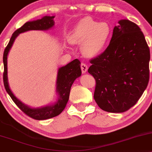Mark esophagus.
<instances>
[{
    "label": "esophagus",
    "mask_w": 152,
    "mask_h": 152,
    "mask_svg": "<svg viewBox=\"0 0 152 152\" xmlns=\"http://www.w3.org/2000/svg\"><path fill=\"white\" fill-rule=\"evenodd\" d=\"M80 67H81V70H82L83 73H86L88 70V65L86 64V63H81L80 64Z\"/></svg>",
    "instance_id": "1"
}]
</instances>
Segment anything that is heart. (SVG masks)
Masks as SVG:
<instances>
[{
	"label": "heart",
	"mask_w": 152,
	"mask_h": 152,
	"mask_svg": "<svg viewBox=\"0 0 152 152\" xmlns=\"http://www.w3.org/2000/svg\"><path fill=\"white\" fill-rule=\"evenodd\" d=\"M112 36V28L106 22H98L91 17H85L76 24L71 35V41L83 43L86 56H94L106 48Z\"/></svg>",
	"instance_id": "heart-1"
}]
</instances>
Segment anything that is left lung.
<instances>
[{
	"instance_id": "8db88e82",
	"label": "left lung",
	"mask_w": 152,
	"mask_h": 152,
	"mask_svg": "<svg viewBox=\"0 0 152 152\" xmlns=\"http://www.w3.org/2000/svg\"><path fill=\"white\" fill-rule=\"evenodd\" d=\"M150 50L136 24L122 19L110 43L90 61L88 72L96 80L94 99L104 111L121 113L136 104L149 80Z\"/></svg>"
}]
</instances>
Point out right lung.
I'll return each instance as SVG.
<instances>
[{
	"mask_svg": "<svg viewBox=\"0 0 152 152\" xmlns=\"http://www.w3.org/2000/svg\"><path fill=\"white\" fill-rule=\"evenodd\" d=\"M54 17H48L45 16L41 19H37L33 22H27L20 28L17 29L13 33L9 43L5 48L4 52V84L6 91L10 96L13 102L19 107L24 114L27 116L37 120H47L52 118L56 116L60 115L64 109L66 105L70 93V88L72 85L73 84L76 78L79 77L81 75L80 61L77 58L73 60L72 61L66 64V66L59 68L57 76V87L56 91L58 94V99L55 104L52 106L42 107V108L32 109L27 107L23 103H22L19 99L15 97L9 88V83H8L7 77V56L9 50L11 49L14 40L18 36V35L22 32H26L28 30H46L51 28L54 25V22L53 19Z\"/></svg>",
	"mask_w": 152,
	"mask_h": 152,
	"instance_id": "right-lung-1",
	"label": "right lung"
}]
</instances>
